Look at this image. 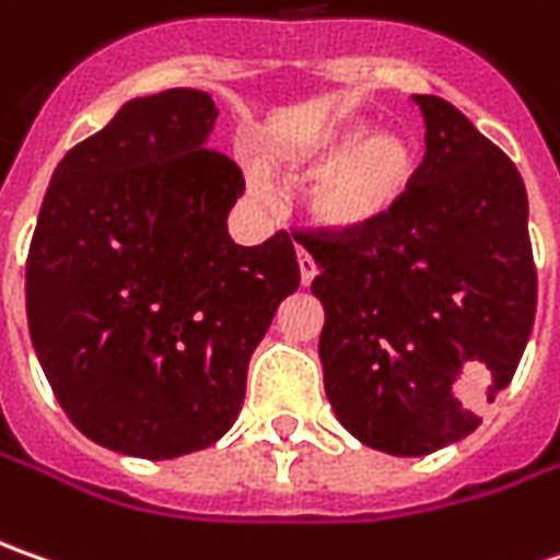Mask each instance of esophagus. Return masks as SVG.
Segmentation results:
<instances>
[{"label": "esophagus", "instance_id": "obj_1", "mask_svg": "<svg viewBox=\"0 0 560 560\" xmlns=\"http://www.w3.org/2000/svg\"><path fill=\"white\" fill-rule=\"evenodd\" d=\"M298 262H300V281H303V284H310V281L316 279V260H313V254H310V250H303V247H298Z\"/></svg>", "mask_w": 560, "mask_h": 560}]
</instances>
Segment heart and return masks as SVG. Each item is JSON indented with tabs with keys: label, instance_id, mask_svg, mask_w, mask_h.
<instances>
[{
	"label": "heart",
	"instance_id": "heart-1",
	"mask_svg": "<svg viewBox=\"0 0 560 560\" xmlns=\"http://www.w3.org/2000/svg\"><path fill=\"white\" fill-rule=\"evenodd\" d=\"M365 131V124L347 120L316 129L291 154L298 164H324L310 188V210L318 222L353 232L390 217L409 195L418 176V148L396 129Z\"/></svg>",
	"mask_w": 560,
	"mask_h": 560
}]
</instances>
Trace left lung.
Instances as JSON below:
<instances>
[{"label":"left lung","mask_w":560,"mask_h":560,"mask_svg":"<svg viewBox=\"0 0 560 560\" xmlns=\"http://www.w3.org/2000/svg\"><path fill=\"white\" fill-rule=\"evenodd\" d=\"M409 195L375 225L300 229L325 306V394L359 443L428 455L480 424L536 316L527 188L511 158L436 95Z\"/></svg>","instance_id":"1"}]
</instances>
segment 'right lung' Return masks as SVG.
<instances>
[{"label":"right lung","mask_w":560,"mask_h":560,"mask_svg":"<svg viewBox=\"0 0 560 560\" xmlns=\"http://www.w3.org/2000/svg\"><path fill=\"white\" fill-rule=\"evenodd\" d=\"M198 89L126 102L65 154L27 254V325L51 394L98 446L176 458L242 412L247 362L294 294V238L242 247V166L207 145Z\"/></svg>","instance_id":"add662e5"}]
</instances>
